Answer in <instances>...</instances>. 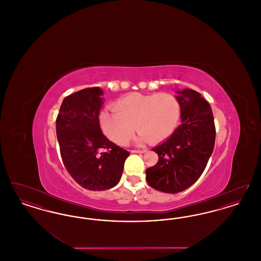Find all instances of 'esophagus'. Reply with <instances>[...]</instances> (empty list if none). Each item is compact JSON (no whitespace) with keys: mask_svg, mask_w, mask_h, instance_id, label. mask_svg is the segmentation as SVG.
<instances>
[{"mask_svg":"<svg viewBox=\"0 0 261 261\" xmlns=\"http://www.w3.org/2000/svg\"><path fill=\"white\" fill-rule=\"evenodd\" d=\"M147 151V149H132L131 150V152H133V153H144V152H146Z\"/></svg>","mask_w":261,"mask_h":261,"instance_id":"1","label":"esophagus"}]
</instances>
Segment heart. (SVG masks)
Here are the masks:
<instances>
[{
    "mask_svg": "<svg viewBox=\"0 0 261 261\" xmlns=\"http://www.w3.org/2000/svg\"><path fill=\"white\" fill-rule=\"evenodd\" d=\"M180 117V103L169 93H132L118 99L114 110H105L99 121L103 133L117 145H126L134 133L138 141L160 142L171 135Z\"/></svg>",
    "mask_w": 261,
    "mask_h": 261,
    "instance_id": "heart-1",
    "label": "heart"
}]
</instances>
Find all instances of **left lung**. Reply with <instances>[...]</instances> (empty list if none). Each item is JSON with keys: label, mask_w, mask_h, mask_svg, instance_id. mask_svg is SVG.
<instances>
[{"label": "left lung", "mask_w": 261, "mask_h": 261, "mask_svg": "<svg viewBox=\"0 0 261 261\" xmlns=\"http://www.w3.org/2000/svg\"><path fill=\"white\" fill-rule=\"evenodd\" d=\"M181 124L154 147L158 163L146 170L149 186L176 194L192 186L203 172L215 143V126L211 105L195 90L176 91Z\"/></svg>", "instance_id": "obj_1"}]
</instances>
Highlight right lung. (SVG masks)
<instances>
[{
    "label": "right lung",
    "instance_id": "obj_1",
    "mask_svg": "<svg viewBox=\"0 0 261 261\" xmlns=\"http://www.w3.org/2000/svg\"><path fill=\"white\" fill-rule=\"evenodd\" d=\"M102 95L103 91L99 87L71 94L62 100L57 118V137L63 164L80 186L91 191L116 186L122 176L125 160L130 154L100 131Z\"/></svg>",
    "mask_w": 261,
    "mask_h": 261
}]
</instances>
